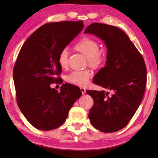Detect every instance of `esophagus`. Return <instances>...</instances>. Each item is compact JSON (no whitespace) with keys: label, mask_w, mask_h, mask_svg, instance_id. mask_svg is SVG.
<instances>
[{"label":"esophagus","mask_w":158,"mask_h":158,"mask_svg":"<svg viewBox=\"0 0 158 158\" xmlns=\"http://www.w3.org/2000/svg\"><path fill=\"white\" fill-rule=\"evenodd\" d=\"M80 89H81V91L82 93V94H85V89H84V88L81 87V88H80Z\"/></svg>","instance_id":"esophagus-1"}]
</instances>
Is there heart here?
Returning a JSON list of instances; mask_svg holds the SVG:
<instances>
[{"label":"heart","mask_w":158,"mask_h":158,"mask_svg":"<svg viewBox=\"0 0 158 158\" xmlns=\"http://www.w3.org/2000/svg\"><path fill=\"white\" fill-rule=\"evenodd\" d=\"M74 48L82 53L87 58L88 63L94 68H99L102 66L106 60V56L104 53L99 52L100 46L97 42L90 37H83L74 45ZM68 63V50L63 48L58 56V63L62 68H65ZM92 76L89 69L74 70L66 77V81L73 85L84 86L89 82Z\"/></svg>","instance_id":"b5f03b06"}]
</instances>
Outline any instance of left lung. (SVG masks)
<instances>
[{"label": "left lung", "mask_w": 158, "mask_h": 158, "mask_svg": "<svg viewBox=\"0 0 158 158\" xmlns=\"http://www.w3.org/2000/svg\"><path fill=\"white\" fill-rule=\"evenodd\" d=\"M103 40L107 54L105 68L93 81L112 92L88 90L94 105L89 114L93 127L103 132H114L128 124L142 100L146 84L145 62L127 35L119 28L93 23L85 28Z\"/></svg>", "instance_id": "obj_1"}]
</instances>
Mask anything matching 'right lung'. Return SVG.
Masks as SVG:
<instances>
[{
	"instance_id": "right-lung-1",
	"label": "right lung",
	"mask_w": 158,
	"mask_h": 158,
	"mask_svg": "<svg viewBox=\"0 0 158 158\" xmlns=\"http://www.w3.org/2000/svg\"><path fill=\"white\" fill-rule=\"evenodd\" d=\"M83 28L82 21L46 23L28 37L19 53L13 71L17 105L37 129L47 131L60 127L81 97V90L76 85L65 83L58 91L50 85L60 79L57 76L62 72L58 63L61 50ZM58 83L61 84V80Z\"/></svg>"
}]
</instances>
